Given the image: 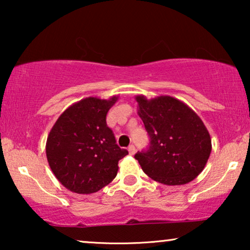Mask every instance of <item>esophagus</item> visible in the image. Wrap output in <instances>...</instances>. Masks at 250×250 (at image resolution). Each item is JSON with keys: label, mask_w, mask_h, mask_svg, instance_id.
<instances>
[{"label": "esophagus", "mask_w": 250, "mask_h": 250, "mask_svg": "<svg viewBox=\"0 0 250 250\" xmlns=\"http://www.w3.org/2000/svg\"><path fill=\"white\" fill-rule=\"evenodd\" d=\"M128 152H129V155L131 156H133L135 153V146H133V145H131L128 146Z\"/></svg>", "instance_id": "esophagus-1"}]
</instances>
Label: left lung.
Listing matches in <instances>:
<instances>
[{"mask_svg":"<svg viewBox=\"0 0 250 250\" xmlns=\"http://www.w3.org/2000/svg\"><path fill=\"white\" fill-rule=\"evenodd\" d=\"M138 114L150 136L146 152L134 156L150 179L182 186L196 179L211 151L209 132L199 116L179 99L136 95Z\"/></svg>","mask_w":250,"mask_h":250,"instance_id":"obj_1","label":"left lung"}]
</instances>
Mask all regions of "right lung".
I'll return each instance as SVG.
<instances>
[{
    "instance_id": "right-lung-1",
    "label": "right lung",
    "mask_w": 250,
    "mask_h": 250,
    "mask_svg": "<svg viewBox=\"0 0 250 250\" xmlns=\"http://www.w3.org/2000/svg\"><path fill=\"white\" fill-rule=\"evenodd\" d=\"M118 100L88 97L59 116L46 140V158L54 176L71 192H98L115 179L119 159L128 151L116 145L105 116Z\"/></svg>"
}]
</instances>
